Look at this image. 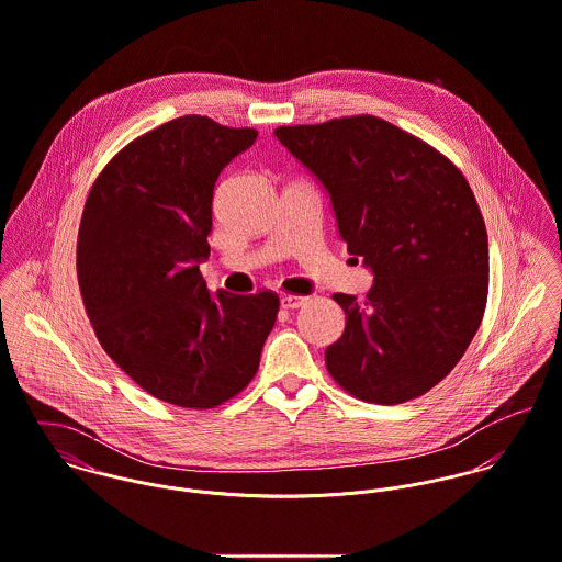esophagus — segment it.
I'll use <instances>...</instances> for the list:
<instances>
[{
    "instance_id": "esophagus-1",
    "label": "esophagus",
    "mask_w": 562,
    "mask_h": 562,
    "mask_svg": "<svg viewBox=\"0 0 562 562\" xmlns=\"http://www.w3.org/2000/svg\"><path fill=\"white\" fill-rule=\"evenodd\" d=\"M306 302H308V297H304V295H284V297H282V306L289 308V311L302 308Z\"/></svg>"
}]
</instances>
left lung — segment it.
I'll use <instances>...</instances> for the list:
<instances>
[{
  "label": "left lung",
  "mask_w": 562,
  "mask_h": 562,
  "mask_svg": "<svg viewBox=\"0 0 562 562\" xmlns=\"http://www.w3.org/2000/svg\"><path fill=\"white\" fill-rule=\"evenodd\" d=\"M278 140L326 187L347 251L373 271L364 300L335 293L345 330L326 349L342 391L369 404L428 393L475 337L488 236L462 171L373 114L282 125Z\"/></svg>",
  "instance_id": "obj_1"
}]
</instances>
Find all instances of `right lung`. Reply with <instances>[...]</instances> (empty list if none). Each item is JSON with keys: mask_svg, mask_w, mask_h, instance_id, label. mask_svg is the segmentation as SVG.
<instances>
[{"mask_svg": "<svg viewBox=\"0 0 562 562\" xmlns=\"http://www.w3.org/2000/svg\"><path fill=\"white\" fill-rule=\"evenodd\" d=\"M258 136L184 114L116 151L95 178L78 229V284L95 337L149 395L217 408L256 375L273 330V291L211 293L215 182Z\"/></svg>", "mask_w": 562, "mask_h": 562, "instance_id": "add662e5", "label": "right lung"}]
</instances>
